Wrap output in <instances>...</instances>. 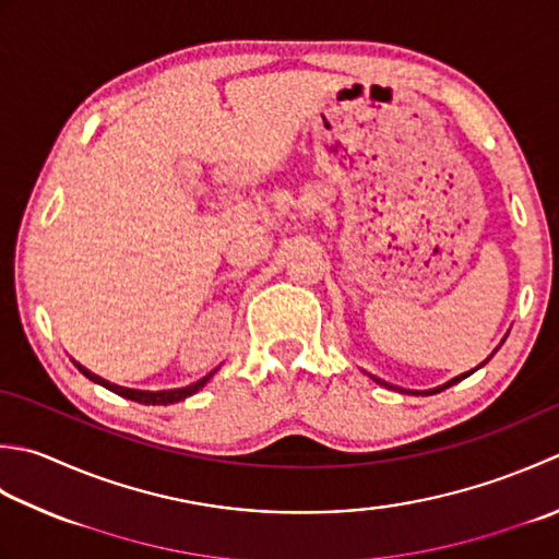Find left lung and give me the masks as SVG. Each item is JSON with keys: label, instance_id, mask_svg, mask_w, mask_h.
I'll return each instance as SVG.
<instances>
[{"label": "left lung", "instance_id": "left-lung-1", "mask_svg": "<svg viewBox=\"0 0 559 559\" xmlns=\"http://www.w3.org/2000/svg\"><path fill=\"white\" fill-rule=\"evenodd\" d=\"M501 344H504V338H501ZM501 344H499V346H501ZM499 346H497V348H499ZM497 348H495V352H491V356H495V354H497ZM491 356H489V358H491ZM489 358H487V360H489ZM487 360H485V364H487ZM485 364H479L477 368H483ZM477 368H475V370H477ZM475 370H469V373H463V376H457V378H453V380H448V382H445V385H439V388H433V390H424V392H417V390H402V392H409V395H433V392H441V390H445V388H451V385H455V382H461V380H465L467 376H473V373H475ZM373 380H376V382H380V385H385V388H392V385H388V382H382V380H378V378H373Z\"/></svg>", "mask_w": 559, "mask_h": 559}]
</instances>
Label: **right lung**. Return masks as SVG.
<instances>
[{"instance_id":"1","label":"right lung","mask_w":559,"mask_h":559,"mask_svg":"<svg viewBox=\"0 0 559 559\" xmlns=\"http://www.w3.org/2000/svg\"><path fill=\"white\" fill-rule=\"evenodd\" d=\"M74 366L80 368V373H84L86 378L90 380H94V382H98V385H104L106 390H111V392H116V395H120V397H126V400H133V402H140V404H174V402H181V400H186V397H191V395H195V392H199L207 380L213 378V373H207L205 378H201L199 382H193V385H186V388H179V390H159V392H150V390H130V388H120V385H114V382H108V380H104V378H98V376H94L92 370H86L84 366H80L74 360Z\"/></svg>"}]
</instances>
